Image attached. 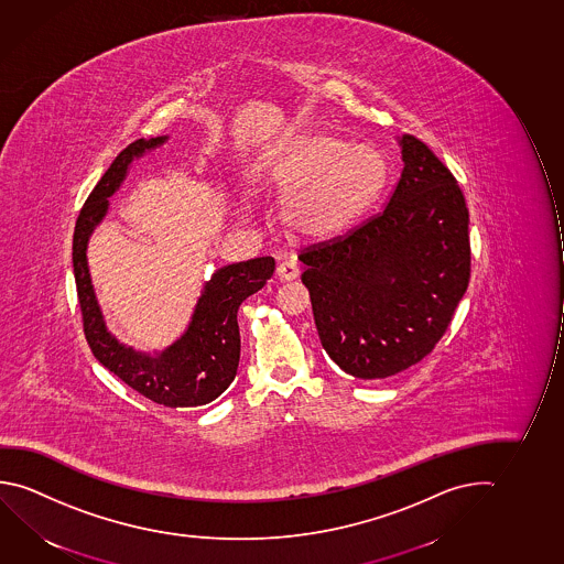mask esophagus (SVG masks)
<instances>
[{"mask_svg": "<svg viewBox=\"0 0 564 564\" xmlns=\"http://www.w3.org/2000/svg\"><path fill=\"white\" fill-rule=\"evenodd\" d=\"M299 273H301V269L293 261H283V263H279L278 269H275V278L281 281V283H286V281H293V279L299 278Z\"/></svg>", "mask_w": 564, "mask_h": 564, "instance_id": "obj_1", "label": "esophagus"}]
</instances>
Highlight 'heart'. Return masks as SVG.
I'll return each mask as SVG.
<instances>
[{
  "instance_id": "1",
  "label": "heart",
  "mask_w": 564,
  "mask_h": 564,
  "mask_svg": "<svg viewBox=\"0 0 564 564\" xmlns=\"http://www.w3.org/2000/svg\"><path fill=\"white\" fill-rule=\"evenodd\" d=\"M387 175L379 150L326 130L299 132L250 167L253 185L286 197L283 225L303 238H328L357 223L379 199Z\"/></svg>"
}]
</instances>
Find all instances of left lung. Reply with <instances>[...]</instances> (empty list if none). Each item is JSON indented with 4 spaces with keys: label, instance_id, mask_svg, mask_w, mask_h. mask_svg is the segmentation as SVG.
Wrapping results in <instances>:
<instances>
[{
    "label": "left lung",
    "instance_id": "obj_1",
    "mask_svg": "<svg viewBox=\"0 0 564 564\" xmlns=\"http://www.w3.org/2000/svg\"><path fill=\"white\" fill-rule=\"evenodd\" d=\"M389 203L346 238L301 253L322 347L357 379H387L424 359L470 278L459 185L422 140L399 139Z\"/></svg>",
    "mask_w": 564,
    "mask_h": 564
}]
</instances>
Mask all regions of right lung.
<instances>
[{
    "label": "right lung",
    "instance_id": "right-lung-1",
    "mask_svg": "<svg viewBox=\"0 0 564 564\" xmlns=\"http://www.w3.org/2000/svg\"><path fill=\"white\" fill-rule=\"evenodd\" d=\"M167 139L170 137L137 140L115 158L79 210L72 261L84 332L97 361L127 382L130 389L156 404L167 408L203 406L218 399L235 381L240 361V332L236 314L248 296L268 283L275 271V260L253 258L217 269L203 285L187 329L172 346L152 354L124 346L107 329L87 265L89 238L107 217L109 197H113L127 180L130 164L154 148L162 147Z\"/></svg>",
    "mask_w": 564,
    "mask_h": 564
}]
</instances>
